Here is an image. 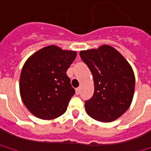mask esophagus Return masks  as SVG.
Instances as JSON below:
<instances>
[{"mask_svg":"<svg viewBox=\"0 0 151 151\" xmlns=\"http://www.w3.org/2000/svg\"><path fill=\"white\" fill-rule=\"evenodd\" d=\"M80 91H81L80 88H76V93H77V94H79V93H80Z\"/></svg>","mask_w":151,"mask_h":151,"instance_id":"1","label":"esophagus"}]
</instances>
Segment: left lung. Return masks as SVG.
I'll use <instances>...</instances> for the list:
<instances>
[{"label":"left lung","mask_w":151,"mask_h":151,"mask_svg":"<svg viewBox=\"0 0 151 151\" xmlns=\"http://www.w3.org/2000/svg\"><path fill=\"white\" fill-rule=\"evenodd\" d=\"M81 59L91 71L94 93L85 101L87 114L100 122H112L129 109L135 78L131 66L117 50L109 45L81 51Z\"/></svg>","instance_id":"8db88e82"}]
</instances>
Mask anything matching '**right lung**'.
I'll return each instance as SVG.
<instances>
[{
  "label": "right lung",
  "mask_w": 151,
  "mask_h": 151,
  "mask_svg": "<svg viewBox=\"0 0 151 151\" xmlns=\"http://www.w3.org/2000/svg\"><path fill=\"white\" fill-rule=\"evenodd\" d=\"M76 52L52 45L43 47L26 61L20 77V93L29 111L42 119L63 114L75 90L67 70Z\"/></svg>",
  "instance_id": "right-lung-1"
}]
</instances>
